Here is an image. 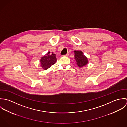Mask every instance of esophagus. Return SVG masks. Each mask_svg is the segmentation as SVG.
I'll return each mask as SVG.
<instances>
[{
  "label": "esophagus",
  "mask_w": 127,
  "mask_h": 127,
  "mask_svg": "<svg viewBox=\"0 0 127 127\" xmlns=\"http://www.w3.org/2000/svg\"><path fill=\"white\" fill-rule=\"evenodd\" d=\"M69 55V53H67L64 56H68Z\"/></svg>",
  "instance_id": "1"
}]
</instances>
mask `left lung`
<instances>
[{"instance_id":"1","label":"left lung","mask_w":127,"mask_h":127,"mask_svg":"<svg viewBox=\"0 0 127 127\" xmlns=\"http://www.w3.org/2000/svg\"><path fill=\"white\" fill-rule=\"evenodd\" d=\"M74 52L76 64L79 67H83L88 64V59L85 55H84L82 51L75 50Z\"/></svg>"}]
</instances>
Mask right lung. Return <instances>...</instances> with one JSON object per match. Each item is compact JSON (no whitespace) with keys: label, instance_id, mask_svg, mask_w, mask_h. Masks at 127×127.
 Instances as JSON below:
<instances>
[{"label":"right lung","instance_id":"obj_1","mask_svg":"<svg viewBox=\"0 0 127 127\" xmlns=\"http://www.w3.org/2000/svg\"><path fill=\"white\" fill-rule=\"evenodd\" d=\"M57 58L56 54L53 52L51 54L50 52L49 51L46 54L41 58L40 60V66L44 70H47L55 64Z\"/></svg>","mask_w":127,"mask_h":127}]
</instances>
